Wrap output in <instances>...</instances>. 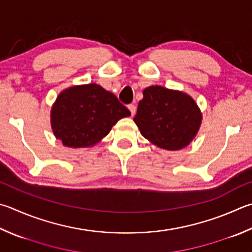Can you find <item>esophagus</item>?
<instances>
[{"mask_svg":"<svg viewBox=\"0 0 252 252\" xmlns=\"http://www.w3.org/2000/svg\"><path fill=\"white\" fill-rule=\"evenodd\" d=\"M127 108H129V110H130L132 116H134V113H135V106H134V104L131 103V104H129V106H127Z\"/></svg>","mask_w":252,"mask_h":252,"instance_id":"34e87169","label":"esophagus"}]
</instances>
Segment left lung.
<instances>
[{
    "instance_id": "8db88e82",
    "label": "left lung",
    "mask_w": 252,
    "mask_h": 252,
    "mask_svg": "<svg viewBox=\"0 0 252 252\" xmlns=\"http://www.w3.org/2000/svg\"><path fill=\"white\" fill-rule=\"evenodd\" d=\"M133 120L145 139L161 149L176 151L189 145L197 134L202 112L190 95L151 86L143 90Z\"/></svg>"
}]
</instances>
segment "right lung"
Returning a JSON list of instances; mask_svg holds the SVG:
<instances>
[{
  "instance_id": "obj_1",
  "label": "right lung",
  "mask_w": 252,
  "mask_h": 252,
  "mask_svg": "<svg viewBox=\"0 0 252 252\" xmlns=\"http://www.w3.org/2000/svg\"><path fill=\"white\" fill-rule=\"evenodd\" d=\"M131 112L113 94L97 84L62 91L53 104L50 123L55 136L68 148H88L101 141L118 120Z\"/></svg>"
}]
</instances>
